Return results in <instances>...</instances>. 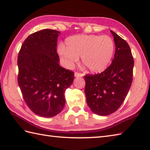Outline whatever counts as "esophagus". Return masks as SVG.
<instances>
[{"label":"esophagus","instance_id":"obj_1","mask_svg":"<svg viewBox=\"0 0 150 150\" xmlns=\"http://www.w3.org/2000/svg\"><path fill=\"white\" fill-rule=\"evenodd\" d=\"M84 75V74L81 73H78V72H75V77H82Z\"/></svg>","mask_w":150,"mask_h":150}]
</instances>
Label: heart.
I'll return each instance as SVG.
<instances>
[{"instance_id": "heart-1", "label": "heart", "mask_w": 150, "mask_h": 150, "mask_svg": "<svg viewBox=\"0 0 150 150\" xmlns=\"http://www.w3.org/2000/svg\"><path fill=\"white\" fill-rule=\"evenodd\" d=\"M65 46L60 45L58 53L67 68L74 66L81 57L82 63L92 73L104 71L114 55L115 44L108 35H77L66 38Z\"/></svg>"}]
</instances>
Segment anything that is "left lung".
Listing matches in <instances>:
<instances>
[{
    "label": "left lung",
    "mask_w": 150,
    "mask_h": 150,
    "mask_svg": "<svg viewBox=\"0 0 150 150\" xmlns=\"http://www.w3.org/2000/svg\"><path fill=\"white\" fill-rule=\"evenodd\" d=\"M115 44L111 64L97 75H86L85 94L90 110L106 116L116 111L128 95L133 81L134 60L126 40L110 30Z\"/></svg>",
    "instance_id": "obj_1"
}]
</instances>
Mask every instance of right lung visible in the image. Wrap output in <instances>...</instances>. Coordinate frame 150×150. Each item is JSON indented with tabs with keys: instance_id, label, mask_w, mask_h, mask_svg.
<instances>
[{
	"instance_id": "1",
	"label": "right lung",
	"mask_w": 150,
	"mask_h": 150,
	"mask_svg": "<svg viewBox=\"0 0 150 150\" xmlns=\"http://www.w3.org/2000/svg\"><path fill=\"white\" fill-rule=\"evenodd\" d=\"M58 31L45 29L30 35L18 55V83L28 106L40 117H53L65 105L64 93L74 73L59 65Z\"/></svg>"
}]
</instances>
